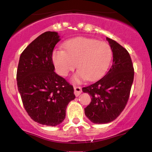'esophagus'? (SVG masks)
I'll use <instances>...</instances> for the list:
<instances>
[{
    "mask_svg": "<svg viewBox=\"0 0 152 152\" xmlns=\"http://www.w3.org/2000/svg\"><path fill=\"white\" fill-rule=\"evenodd\" d=\"M74 94L76 95V96H78V95H79L80 93H81V92H82L81 88H80V87L74 86Z\"/></svg>",
    "mask_w": 152,
    "mask_h": 152,
    "instance_id": "esophagus-1",
    "label": "esophagus"
}]
</instances>
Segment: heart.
<instances>
[{
    "instance_id": "heart-1",
    "label": "heart",
    "mask_w": 152,
    "mask_h": 152,
    "mask_svg": "<svg viewBox=\"0 0 152 152\" xmlns=\"http://www.w3.org/2000/svg\"><path fill=\"white\" fill-rule=\"evenodd\" d=\"M64 50L56 49L53 53V60L57 72L65 76L79 69L74 77L75 82L88 78L94 80L106 70L111 59L110 46L104 42L86 37L70 39L64 44Z\"/></svg>"
}]
</instances>
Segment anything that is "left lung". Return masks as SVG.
I'll return each mask as SVG.
<instances>
[{
    "label": "left lung",
    "instance_id": "8db88e82",
    "mask_svg": "<svg viewBox=\"0 0 152 152\" xmlns=\"http://www.w3.org/2000/svg\"><path fill=\"white\" fill-rule=\"evenodd\" d=\"M113 51V64L98 81L83 88L92 97L85 114L94 124H106L121 114L128 102L134 78L129 52L114 40L106 38Z\"/></svg>",
    "mask_w": 152,
    "mask_h": 152
}]
</instances>
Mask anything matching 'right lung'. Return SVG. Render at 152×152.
I'll return each instance as SVG.
<instances>
[{"mask_svg":"<svg viewBox=\"0 0 152 152\" xmlns=\"http://www.w3.org/2000/svg\"><path fill=\"white\" fill-rule=\"evenodd\" d=\"M60 40L58 32H44L22 52L17 68L24 108L32 120L46 126L63 122L66 106L76 97L72 85L54 72L53 50Z\"/></svg>","mask_w":152,"mask_h":152,"instance_id":"add662e5","label":"right lung"}]
</instances>
